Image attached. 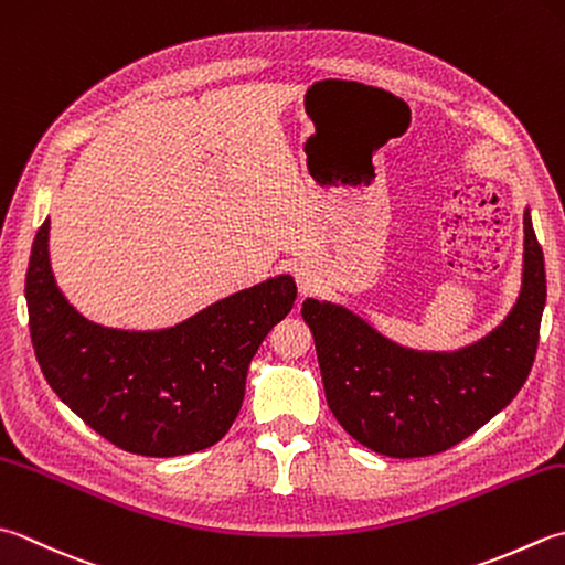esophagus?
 Segmentation results:
<instances>
[{"label":"esophagus","instance_id":"obj_1","mask_svg":"<svg viewBox=\"0 0 565 565\" xmlns=\"http://www.w3.org/2000/svg\"><path fill=\"white\" fill-rule=\"evenodd\" d=\"M296 284H298V291L301 294H308L313 289V274L308 269H298L296 271Z\"/></svg>","mask_w":565,"mask_h":565}]
</instances>
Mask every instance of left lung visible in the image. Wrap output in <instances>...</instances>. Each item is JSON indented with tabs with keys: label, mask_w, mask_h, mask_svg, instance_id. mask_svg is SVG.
Here are the masks:
<instances>
[{
	"label": "left lung",
	"mask_w": 565,
	"mask_h": 565,
	"mask_svg": "<svg viewBox=\"0 0 565 565\" xmlns=\"http://www.w3.org/2000/svg\"><path fill=\"white\" fill-rule=\"evenodd\" d=\"M546 306L544 252L524 210V264L516 303L492 333L450 352L404 348L348 306L306 298L320 377L338 424L374 452L424 458L490 422L532 372Z\"/></svg>",
	"instance_id": "1"
}]
</instances>
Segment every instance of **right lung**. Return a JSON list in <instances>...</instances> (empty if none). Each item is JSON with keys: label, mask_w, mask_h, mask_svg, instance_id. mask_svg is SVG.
<instances>
[{"label": "right lung", "mask_w": 565, "mask_h": 565, "mask_svg": "<svg viewBox=\"0 0 565 565\" xmlns=\"http://www.w3.org/2000/svg\"><path fill=\"white\" fill-rule=\"evenodd\" d=\"M49 232L46 217L31 247L26 306L33 352L58 399L137 456L217 444L239 414L254 352L294 308L291 276L220 298L171 328H109L85 318L55 284Z\"/></svg>", "instance_id": "right-lung-1"}]
</instances>
